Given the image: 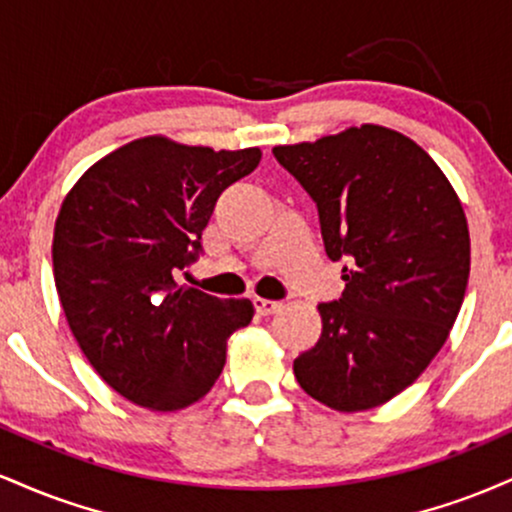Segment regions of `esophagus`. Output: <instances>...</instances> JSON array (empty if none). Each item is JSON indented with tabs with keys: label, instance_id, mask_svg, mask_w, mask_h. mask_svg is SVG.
<instances>
[{
	"label": "esophagus",
	"instance_id": "1",
	"mask_svg": "<svg viewBox=\"0 0 512 512\" xmlns=\"http://www.w3.org/2000/svg\"><path fill=\"white\" fill-rule=\"evenodd\" d=\"M252 305H255L257 315L267 317V315H274L281 310V303L279 301H267V298H252Z\"/></svg>",
	"mask_w": 512,
	"mask_h": 512
}]
</instances>
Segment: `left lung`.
Instances as JSON below:
<instances>
[{"label": "left lung", "mask_w": 512, "mask_h": 512, "mask_svg": "<svg viewBox=\"0 0 512 512\" xmlns=\"http://www.w3.org/2000/svg\"><path fill=\"white\" fill-rule=\"evenodd\" d=\"M313 197L339 301L320 303L322 334L293 361L298 385L337 411L380 407L424 373L460 313L469 279L462 202L431 156L380 125L274 146Z\"/></svg>", "instance_id": "left-lung-1"}]
</instances>
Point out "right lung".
<instances>
[{
    "label": "right lung",
    "instance_id": "obj_1",
    "mask_svg": "<svg viewBox=\"0 0 512 512\" xmlns=\"http://www.w3.org/2000/svg\"><path fill=\"white\" fill-rule=\"evenodd\" d=\"M257 146L214 151L134 139L93 163L64 197L52 272L69 330L96 373L151 411L185 409L219 380L248 298L178 286L202 252L216 199L260 163Z\"/></svg>",
    "mask_w": 512,
    "mask_h": 512
}]
</instances>
